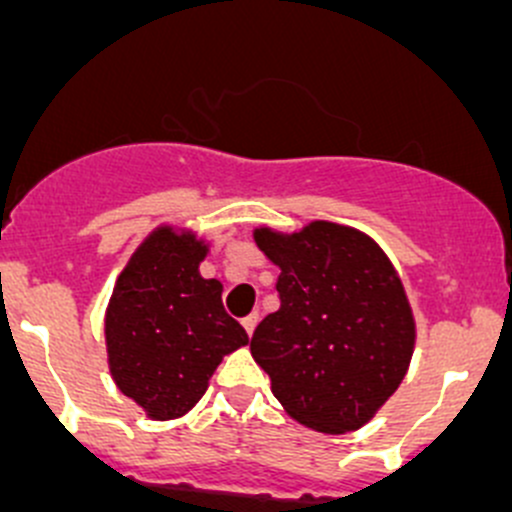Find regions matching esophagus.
<instances>
[{"label": "esophagus", "mask_w": 512, "mask_h": 512, "mask_svg": "<svg viewBox=\"0 0 512 512\" xmlns=\"http://www.w3.org/2000/svg\"><path fill=\"white\" fill-rule=\"evenodd\" d=\"M242 327H245V332L252 337V332H255V327H257V314H250V317L242 319Z\"/></svg>", "instance_id": "1"}]
</instances>
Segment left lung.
I'll list each match as a JSON object with an SVG mask.
<instances>
[{
  "instance_id": "obj_1",
  "label": "left lung",
  "mask_w": 512,
  "mask_h": 512,
  "mask_svg": "<svg viewBox=\"0 0 512 512\" xmlns=\"http://www.w3.org/2000/svg\"><path fill=\"white\" fill-rule=\"evenodd\" d=\"M255 242L280 267V309L250 339L272 394L314 431H356L399 389L414 354L399 275L371 237L324 220L292 235L260 227Z\"/></svg>"
}]
</instances>
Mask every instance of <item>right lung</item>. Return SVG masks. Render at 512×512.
Instances as JSON below:
<instances>
[{"label": "right lung", "mask_w": 512, "mask_h": 512, "mask_svg": "<svg viewBox=\"0 0 512 512\" xmlns=\"http://www.w3.org/2000/svg\"><path fill=\"white\" fill-rule=\"evenodd\" d=\"M208 245L158 227L133 252L106 309L108 366L118 389L156 421L183 416L225 354L247 334L223 307V285L203 280Z\"/></svg>", "instance_id": "add662e5"}]
</instances>
